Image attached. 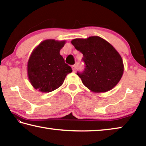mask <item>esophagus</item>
Returning a JSON list of instances; mask_svg holds the SVG:
<instances>
[{"mask_svg":"<svg viewBox=\"0 0 146 146\" xmlns=\"http://www.w3.org/2000/svg\"><path fill=\"white\" fill-rule=\"evenodd\" d=\"M76 66L75 65L72 66V70L73 71H75L76 70Z\"/></svg>","mask_w":146,"mask_h":146,"instance_id":"obj_1","label":"esophagus"}]
</instances>
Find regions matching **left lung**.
Instances as JSON below:
<instances>
[{
	"mask_svg": "<svg viewBox=\"0 0 146 146\" xmlns=\"http://www.w3.org/2000/svg\"><path fill=\"white\" fill-rule=\"evenodd\" d=\"M83 54L84 71L77 73L86 87L94 93H104L119 82L123 73L122 58L114 47L98 36L71 40Z\"/></svg>",
	"mask_w": 146,
	"mask_h": 146,
	"instance_id": "left-lung-1",
	"label": "left lung"
}]
</instances>
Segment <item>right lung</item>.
Returning <instances> with one entry per match:
<instances>
[{
  "label": "right lung",
  "instance_id": "add662e5",
  "mask_svg": "<svg viewBox=\"0 0 146 146\" xmlns=\"http://www.w3.org/2000/svg\"><path fill=\"white\" fill-rule=\"evenodd\" d=\"M65 43L66 40L48 39L32 51L27 71L29 82L35 90L43 93L55 90L62 84L66 75L72 72L60 54Z\"/></svg>",
  "mask_w": 146,
  "mask_h": 146
}]
</instances>
